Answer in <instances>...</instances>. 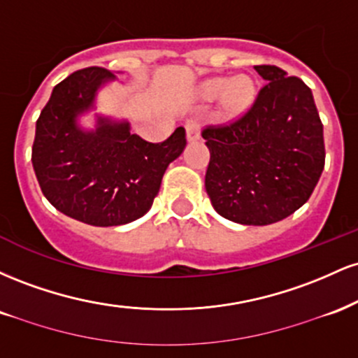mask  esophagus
<instances>
[{
  "label": "esophagus",
  "instance_id": "34e87169",
  "mask_svg": "<svg viewBox=\"0 0 358 358\" xmlns=\"http://www.w3.org/2000/svg\"><path fill=\"white\" fill-rule=\"evenodd\" d=\"M185 129H187V139H188V141H199V139H200V122H199V119H188L187 124H185Z\"/></svg>",
  "mask_w": 358,
  "mask_h": 358
}]
</instances>
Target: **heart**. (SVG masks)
<instances>
[{
    "mask_svg": "<svg viewBox=\"0 0 358 358\" xmlns=\"http://www.w3.org/2000/svg\"><path fill=\"white\" fill-rule=\"evenodd\" d=\"M199 97L202 101L222 99V109L227 117H239L252 108L256 101V85L252 79L241 76L232 77H212L199 85Z\"/></svg>",
    "mask_w": 358,
    "mask_h": 358,
    "instance_id": "b5f03b06",
    "label": "heart"
}]
</instances>
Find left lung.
Returning a JSON list of instances; mask_svg holds the SVG:
<instances>
[{
    "label": "left lung",
    "instance_id": "1",
    "mask_svg": "<svg viewBox=\"0 0 358 358\" xmlns=\"http://www.w3.org/2000/svg\"><path fill=\"white\" fill-rule=\"evenodd\" d=\"M254 69L268 84L249 113L203 129L210 150L205 190L224 219L269 225L313 193L324 166L323 124L305 82L276 65Z\"/></svg>",
    "mask_w": 358,
    "mask_h": 358
}]
</instances>
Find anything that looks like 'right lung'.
<instances>
[{
	"label": "right lung",
	"instance_id": "add662e5",
	"mask_svg": "<svg viewBox=\"0 0 358 358\" xmlns=\"http://www.w3.org/2000/svg\"><path fill=\"white\" fill-rule=\"evenodd\" d=\"M114 80L108 69L89 67L57 84L36 121L31 150L45 199L67 217L96 227L145 215L168 165L187 146L183 127L155 145L131 134L126 119L94 114L92 129L82 126L80 116L96 109L99 90Z\"/></svg>",
	"mask_w": 358,
	"mask_h": 358
}]
</instances>
